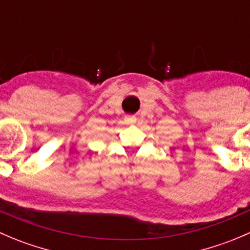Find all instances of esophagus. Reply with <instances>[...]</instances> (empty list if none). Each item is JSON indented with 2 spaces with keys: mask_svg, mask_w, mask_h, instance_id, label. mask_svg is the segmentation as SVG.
Instances as JSON below:
<instances>
[{
  "mask_svg": "<svg viewBox=\"0 0 250 250\" xmlns=\"http://www.w3.org/2000/svg\"><path fill=\"white\" fill-rule=\"evenodd\" d=\"M125 123H128V125H133V123L137 122V118L133 117V116H128V117L125 118Z\"/></svg>",
  "mask_w": 250,
  "mask_h": 250,
  "instance_id": "esophagus-1",
  "label": "esophagus"
}]
</instances>
